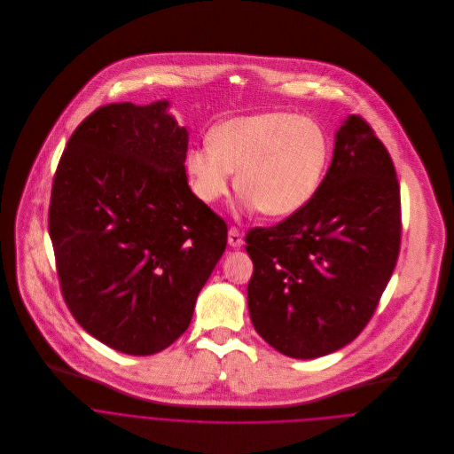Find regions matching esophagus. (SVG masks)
Listing matches in <instances>:
<instances>
[{"mask_svg":"<svg viewBox=\"0 0 454 454\" xmlns=\"http://www.w3.org/2000/svg\"><path fill=\"white\" fill-rule=\"evenodd\" d=\"M228 244H230L231 247H240V246L244 244V239H242V233H240L239 228L231 226V228L228 230Z\"/></svg>","mask_w":454,"mask_h":454,"instance_id":"obj_1","label":"esophagus"}]
</instances>
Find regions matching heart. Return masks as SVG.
<instances>
[{"instance_id": "b5f03b06", "label": "heart", "mask_w": 454, "mask_h": 454, "mask_svg": "<svg viewBox=\"0 0 454 454\" xmlns=\"http://www.w3.org/2000/svg\"><path fill=\"white\" fill-rule=\"evenodd\" d=\"M330 164V137L310 117L263 112L233 117L192 147L185 171L192 192L212 205L235 189L265 217H288L317 192Z\"/></svg>"}]
</instances>
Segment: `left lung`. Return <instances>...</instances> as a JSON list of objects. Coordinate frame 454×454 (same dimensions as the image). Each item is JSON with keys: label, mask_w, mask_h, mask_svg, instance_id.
Returning <instances> with one entry per match:
<instances>
[{"label": "left lung", "mask_w": 454, "mask_h": 454, "mask_svg": "<svg viewBox=\"0 0 454 454\" xmlns=\"http://www.w3.org/2000/svg\"><path fill=\"white\" fill-rule=\"evenodd\" d=\"M247 307L276 351L317 358L355 340L371 321L401 246L394 162L362 115L335 135L316 196L270 228H253Z\"/></svg>", "instance_id": "obj_1"}]
</instances>
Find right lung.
I'll list each match as a JSON object with an SVG mask.
<instances>
[{
  "mask_svg": "<svg viewBox=\"0 0 454 454\" xmlns=\"http://www.w3.org/2000/svg\"><path fill=\"white\" fill-rule=\"evenodd\" d=\"M168 101L110 103L60 157L48 212L66 305L99 342L155 355L191 325L228 226L187 184L189 133Z\"/></svg>",
  "mask_w": 454,
  "mask_h": 454,
  "instance_id": "obj_1",
  "label": "right lung"
}]
</instances>
